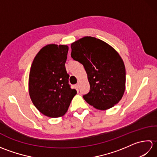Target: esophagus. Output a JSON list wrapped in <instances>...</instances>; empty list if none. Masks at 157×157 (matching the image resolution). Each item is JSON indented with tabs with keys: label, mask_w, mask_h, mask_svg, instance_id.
Masks as SVG:
<instances>
[{
	"label": "esophagus",
	"mask_w": 157,
	"mask_h": 157,
	"mask_svg": "<svg viewBox=\"0 0 157 157\" xmlns=\"http://www.w3.org/2000/svg\"><path fill=\"white\" fill-rule=\"evenodd\" d=\"M79 86H80V83L78 82V84H76V86H77V87H78V88H79Z\"/></svg>",
	"instance_id": "1"
}]
</instances>
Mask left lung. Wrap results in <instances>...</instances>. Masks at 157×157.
Masks as SVG:
<instances>
[{
	"mask_svg": "<svg viewBox=\"0 0 157 157\" xmlns=\"http://www.w3.org/2000/svg\"><path fill=\"white\" fill-rule=\"evenodd\" d=\"M71 56L84 65L90 92L83 96L89 105L99 110L113 107L125 89V68L119 53L101 40L86 36L71 45Z\"/></svg>",
	"mask_w": 157,
	"mask_h": 157,
	"instance_id": "left-lung-1",
	"label": "left lung"
}]
</instances>
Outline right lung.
Masks as SVG:
<instances>
[{"label": "right lung", "mask_w": 157, "mask_h": 157, "mask_svg": "<svg viewBox=\"0 0 157 157\" xmlns=\"http://www.w3.org/2000/svg\"><path fill=\"white\" fill-rule=\"evenodd\" d=\"M67 45L48 44L33 61L29 75V94L38 111L49 117H59L67 111L77 91L69 84L65 62Z\"/></svg>", "instance_id": "1"}]
</instances>
